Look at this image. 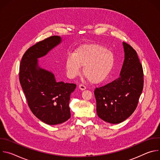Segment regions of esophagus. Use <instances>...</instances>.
<instances>
[{
  "label": "esophagus",
  "mask_w": 160,
  "mask_h": 160,
  "mask_svg": "<svg viewBox=\"0 0 160 160\" xmlns=\"http://www.w3.org/2000/svg\"><path fill=\"white\" fill-rule=\"evenodd\" d=\"M79 88H80V90H85V89H86V86L85 85H84L83 84H80V85H79Z\"/></svg>",
  "instance_id": "1"
}]
</instances>
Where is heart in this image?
I'll list each match as a JSON object with an SVG mask.
<instances>
[{
  "label": "heart",
  "instance_id": "heart-1",
  "mask_svg": "<svg viewBox=\"0 0 160 160\" xmlns=\"http://www.w3.org/2000/svg\"><path fill=\"white\" fill-rule=\"evenodd\" d=\"M112 52L101 45H84L68 57L65 62L68 75L77 77L83 66V75L92 83L102 82L108 77L115 64Z\"/></svg>",
  "mask_w": 160,
  "mask_h": 160
}]
</instances>
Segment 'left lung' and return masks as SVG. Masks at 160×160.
<instances>
[{
  "label": "left lung",
  "instance_id": "8db88e82",
  "mask_svg": "<svg viewBox=\"0 0 160 160\" xmlns=\"http://www.w3.org/2000/svg\"><path fill=\"white\" fill-rule=\"evenodd\" d=\"M123 45L125 60L120 77L94 90L98 116L114 124L123 122L133 112L144 86L142 66L138 54L128 43L123 42Z\"/></svg>",
  "mask_w": 160,
  "mask_h": 160
}]
</instances>
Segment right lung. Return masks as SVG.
I'll return each instance as SVG.
<instances>
[{
    "label": "right lung",
    "mask_w": 160,
    "mask_h": 160,
    "mask_svg": "<svg viewBox=\"0 0 160 160\" xmlns=\"http://www.w3.org/2000/svg\"><path fill=\"white\" fill-rule=\"evenodd\" d=\"M51 36L28 48L21 61L19 78L33 115L48 125H57L71 117L69 102L75 83L57 82L54 75L38 67L37 59L46 54L61 42Z\"/></svg>",
    "instance_id": "add662e5"
}]
</instances>
